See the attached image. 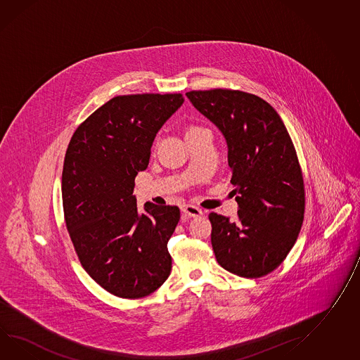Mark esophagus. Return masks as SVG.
<instances>
[{
    "instance_id": "esophagus-1",
    "label": "esophagus",
    "mask_w": 360,
    "mask_h": 360,
    "mask_svg": "<svg viewBox=\"0 0 360 360\" xmlns=\"http://www.w3.org/2000/svg\"><path fill=\"white\" fill-rule=\"evenodd\" d=\"M181 211L184 212L186 217H200L202 214V211L200 208L191 205V204H184L181 207Z\"/></svg>"
}]
</instances>
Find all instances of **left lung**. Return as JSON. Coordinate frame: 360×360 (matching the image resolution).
<instances>
[{
  "label": "left lung",
  "instance_id": "1",
  "mask_svg": "<svg viewBox=\"0 0 360 360\" xmlns=\"http://www.w3.org/2000/svg\"><path fill=\"white\" fill-rule=\"evenodd\" d=\"M228 143L238 217L212 212L211 242L219 265L245 278L273 272L295 245L304 219V181L278 113L262 97L213 88L186 94Z\"/></svg>",
  "mask_w": 360,
  "mask_h": 360
}]
</instances>
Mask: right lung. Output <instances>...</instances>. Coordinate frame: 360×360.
Segmentation results:
<instances>
[{
	"label": "right lung",
	"mask_w": 360,
	"mask_h": 360,
	"mask_svg": "<svg viewBox=\"0 0 360 360\" xmlns=\"http://www.w3.org/2000/svg\"><path fill=\"white\" fill-rule=\"evenodd\" d=\"M184 101L182 94L113 97L80 123L66 149L65 224L84 271L115 297H147L172 271L167 242L179 208L146 202L139 213L132 193L156 134Z\"/></svg>",
	"instance_id": "obj_1"
}]
</instances>
